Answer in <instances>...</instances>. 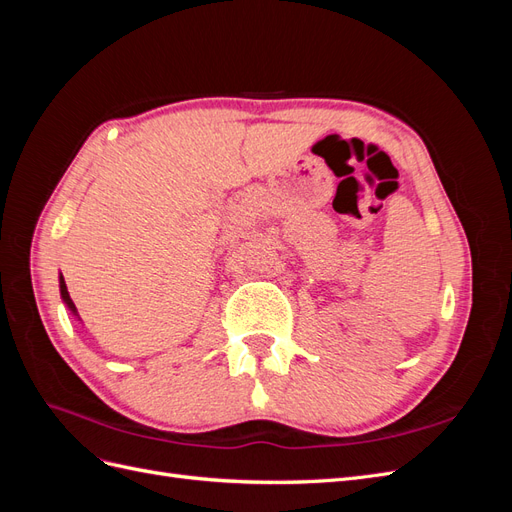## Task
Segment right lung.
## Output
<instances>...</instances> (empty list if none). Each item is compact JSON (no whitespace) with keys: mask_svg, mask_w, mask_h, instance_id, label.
<instances>
[{"mask_svg":"<svg viewBox=\"0 0 512 512\" xmlns=\"http://www.w3.org/2000/svg\"><path fill=\"white\" fill-rule=\"evenodd\" d=\"M59 290H61V299H64V303L68 305L70 312H72L74 316H79V314H76V307H74V303H72V299H70V294H68V288H66V282H64V275H59Z\"/></svg>","mask_w":512,"mask_h":512,"instance_id":"1","label":"right lung"}]
</instances>
